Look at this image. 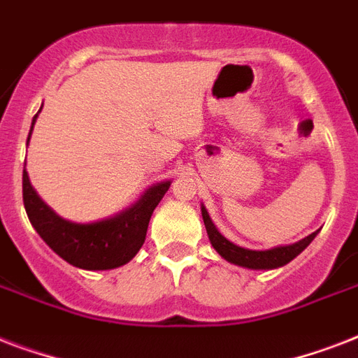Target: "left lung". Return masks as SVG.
I'll list each match as a JSON object with an SVG mask.
<instances>
[{
  "instance_id": "1",
  "label": "left lung",
  "mask_w": 358,
  "mask_h": 358,
  "mask_svg": "<svg viewBox=\"0 0 358 358\" xmlns=\"http://www.w3.org/2000/svg\"><path fill=\"white\" fill-rule=\"evenodd\" d=\"M202 219H204V224H206L208 238L212 241L213 249L217 250L227 262L236 264V266L247 267V269H275V267L286 266L288 262L294 260L295 256L301 255L317 234V232H312L305 239H301V241L292 245H280V247H273V249L267 250H250L245 249V247H239V245L232 243V241L224 238L215 229V224L212 223V219H210L204 206H202Z\"/></svg>"
}]
</instances>
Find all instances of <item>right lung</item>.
<instances>
[{
	"label": "right lung",
	"mask_w": 358,
	"mask_h": 358,
	"mask_svg": "<svg viewBox=\"0 0 358 358\" xmlns=\"http://www.w3.org/2000/svg\"><path fill=\"white\" fill-rule=\"evenodd\" d=\"M36 115L33 117V124ZM31 124V131H33ZM27 137V143H29ZM171 182L152 185L134 206L115 217L96 223H72L59 217L41 196L36 195L24 169L22 191L24 206L33 229L38 232L50 249L72 266L89 271L115 269L128 264L145 243L148 223L156 206L167 193Z\"/></svg>",
	"instance_id": "obj_1"
}]
</instances>
